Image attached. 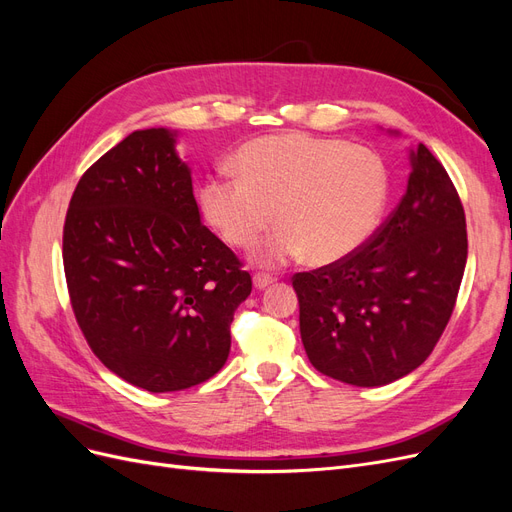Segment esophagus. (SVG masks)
<instances>
[{
	"label": "esophagus",
	"mask_w": 512,
	"mask_h": 512,
	"mask_svg": "<svg viewBox=\"0 0 512 512\" xmlns=\"http://www.w3.org/2000/svg\"><path fill=\"white\" fill-rule=\"evenodd\" d=\"M273 282H275L273 275H267V273H256V275H254V286H256L258 290L271 286Z\"/></svg>",
	"instance_id": "obj_1"
}]
</instances>
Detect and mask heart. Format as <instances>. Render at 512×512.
Masks as SVG:
<instances>
[{
    "label": "heart",
    "mask_w": 512,
    "mask_h": 512,
    "mask_svg": "<svg viewBox=\"0 0 512 512\" xmlns=\"http://www.w3.org/2000/svg\"><path fill=\"white\" fill-rule=\"evenodd\" d=\"M235 177L200 185L207 222L232 247H250L277 218L282 226L256 247L265 267L309 254L327 265L363 247L382 222L391 173L378 151L303 132L262 136L230 160Z\"/></svg>",
    "instance_id": "b5f03b06"
}]
</instances>
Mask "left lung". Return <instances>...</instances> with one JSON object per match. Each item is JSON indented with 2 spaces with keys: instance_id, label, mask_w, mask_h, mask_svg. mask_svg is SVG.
<instances>
[{
  "instance_id": "1",
  "label": "left lung",
  "mask_w": 512,
  "mask_h": 512,
  "mask_svg": "<svg viewBox=\"0 0 512 512\" xmlns=\"http://www.w3.org/2000/svg\"><path fill=\"white\" fill-rule=\"evenodd\" d=\"M410 166L404 198L363 247L292 277L309 363L352 386L389 384L425 363L466 269V213L451 177L423 143Z\"/></svg>"
}]
</instances>
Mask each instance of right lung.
<instances>
[{"label": "right lung", "mask_w": 512, "mask_h": 512, "mask_svg": "<svg viewBox=\"0 0 512 512\" xmlns=\"http://www.w3.org/2000/svg\"><path fill=\"white\" fill-rule=\"evenodd\" d=\"M166 128L136 130L85 170L64 224L76 322L98 359L149 393L209 380L250 297L241 260L200 222Z\"/></svg>", "instance_id": "add662e5"}]
</instances>
